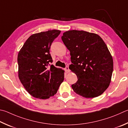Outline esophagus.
Instances as JSON below:
<instances>
[{
	"label": "esophagus",
	"instance_id": "obj_1",
	"mask_svg": "<svg viewBox=\"0 0 128 128\" xmlns=\"http://www.w3.org/2000/svg\"><path fill=\"white\" fill-rule=\"evenodd\" d=\"M65 70H66V73H69V72H70V69H69V66H66V68H65Z\"/></svg>",
	"mask_w": 128,
	"mask_h": 128
}]
</instances>
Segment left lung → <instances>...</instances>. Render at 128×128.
Masks as SVG:
<instances>
[{
	"instance_id": "left-lung-1",
	"label": "left lung",
	"mask_w": 128,
	"mask_h": 128,
	"mask_svg": "<svg viewBox=\"0 0 128 128\" xmlns=\"http://www.w3.org/2000/svg\"><path fill=\"white\" fill-rule=\"evenodd\" d=\"M62 40L70 52L69 68L77 76L72 85L74 91L86 98L102 94L113 72L112 58L102 39L96 34L70 30L64 32Z\"/></svg>"
}]
</instances>
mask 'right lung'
<instances>
[{"mask_svg": "<svg viewBox=\"0 0 128 128\" xmlns=\"http://www.w3.org/2000/svg\"><path fill=\"white\" fill-rule=\"evenodd\" d=\"M60 33L59 30H52L33 34L18 53L20 80L35 98L47 99L54 96L64 80V71L50 64V46Z\"/></svg>", "mask_w": 128, "mask_h": 128, "instance_id": "obj_1", "label": "right lung"}]
</instances>
